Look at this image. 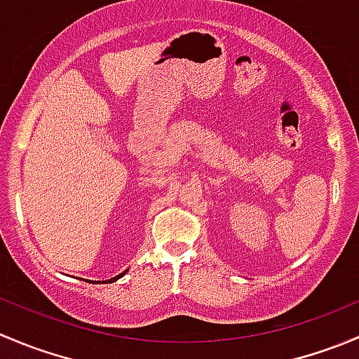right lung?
Listing matches in <instances>:
<instances>
[{
    "label": "right lung",
    "instance_id": "right-lung-1",
    "mask_svg": "<svg viewBox=\"0 0 359 359\" xmlns=\"http://www.w3.org/2000/svg\"><path fill=\"white\" fill-rule=\"evenodd\" d=\"M123 276H124V273H121V276H117V277H114V279H110L109 283H114V280H117V279H119V277H123Z\"/></svg>",
    "mask_w": 359,
    "mask_h": 359
}]
</instances>
